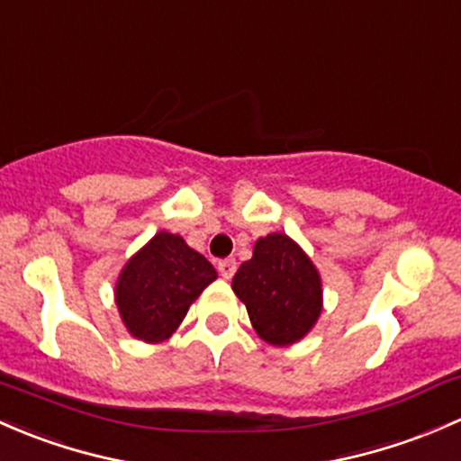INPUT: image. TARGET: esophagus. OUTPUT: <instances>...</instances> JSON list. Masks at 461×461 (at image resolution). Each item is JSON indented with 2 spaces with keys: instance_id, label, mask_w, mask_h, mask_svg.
Masks as SVG:
<instances>
[{
  "instance_id": "34e87169",
  "label": "esophagus",
  "mask_w": 461,
  "mask_h": 461,
  "mask_svg": "<svg viewBox=\"0 0 461 461\" xmlns=\"http://www.w3.org/2000/svg\"><path fill=\"white\" fill-rule=\"evenodd\" d=\"M217 270H220V275L224 279H230L232 275H235V270H237V262L232 258H229V259H221L220 264H217Z\"/></svg>"
}]
</instances>
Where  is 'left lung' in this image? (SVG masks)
Wrapping results in <instances>:
<instances>
[{
    "label": "left lung",
    "mask_w": 461,
    "mask_h": 461,
    "mask_svg": "<svg viewBox=\"0 0 461 461\" xmlns=\"http://www.w3.org/2000/svg\"><path fill=\"white\" fill-rule=\"evenodd\" d=\"M232 293L249 311L259 339L293 346L312 330L324 311L321 275L306 250L286 232H270L232 277Z\"/></svg>",
    "instance_id": "8db88e82"
}]
</instances>
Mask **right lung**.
I'll use <instances>...</instances> for the list:
<instances>
[{
  "mask_svg": "<svg viewBox=\"0 0 461 461\" xmlns=\"http://www.w3.org/2000/svg\"><path fill=\"white\" fill-rule=\"evenodd\" d=\"M215 279L212 264L182 235L159 230L120 270L115 306L135 339L159 344L173 337L191 303Z\"/></svg>",
  "mask_w": 461,
  "mask_h": 461,
  "instance_id": "obj_1",
  "label": "right lung"
}]
</instances>
